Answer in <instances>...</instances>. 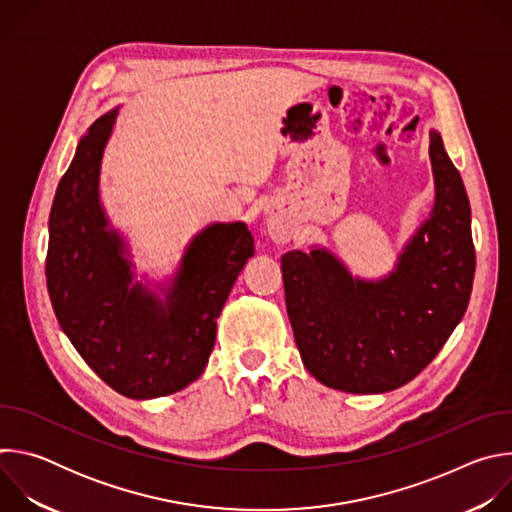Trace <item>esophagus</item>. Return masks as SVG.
Segmentation results:
<instances>
[{
  "mask_svg": "<svg viewBox=\"0 0 512 512\" xmlns=\"http://www.w3.org/2000/svg\"><path fill=\"white\" fill-rule=\"evenodd\" d=\"M267 235H269L275 243L283 245V243H287L291 237H294V229H291V225L285 221L283 214L271 212L269 218H267Z\"/></svg>",
  "mask_w": 512,
  "mask_h": 512,
  "instance_id": "obj_1",
  "label": "esophagus"
}]
</instances>
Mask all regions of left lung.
Instances as JSON below:
<instances>
[{"label":"left lung","mask_w":512,"mask_h":512,"mask_svg":"<svg viewBox=\"0 0 512 512\" xmlns=\"http://www.w3.org/2000/svg\"><path fill=\"white\" fill-rule=\"evenodd\" d=\"M429 158L435 204L391 275L356 279L324 249L281 257L298 350L332 389L403 387L442 350L468 308L476 269L468 194L437 131L429 133Z\"/></svg>","instance_id":"obj_1"}]
</instances>
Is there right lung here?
Listing matches in <instances>:
<instances>
[{
    "label": "right lung",
    "instance_id": "right-lung-1",
    "mask_svg": "<svg viewBox=\"0 0 512 512\" xmlns=\"http://www.w3.org/2000/svg\"><path fill=\"white\" fill-rule=\"evenodd\" d=\"M117 111L81 137L50 210L46 285L60 328L89 367L129 399H154L196 381L216 318L255 253L243 223H216L188 245L166 302L133 283L123 241L99 202L103 150Z\"/></svg>",
    "mask_w": 512,
    "mask_h": 512
}]
</instances>
